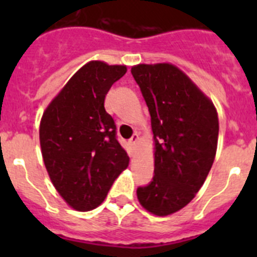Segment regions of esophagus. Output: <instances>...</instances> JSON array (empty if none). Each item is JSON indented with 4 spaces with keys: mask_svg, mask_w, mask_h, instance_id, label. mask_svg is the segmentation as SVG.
I'll use <instances>...</instances> for the list:
<instances>
[{
    "mask_svg": "<svg viewBox=\"0 0 257 257\" xmlns=\"http://www.w3.org/2000/svg\"><path fill=\"white\" fill-rule=\"evenodd\" d=\"M138 140H139V135H138V134H134V135L131 136L130 143L134 145V144H136V143H138Z\"/></svg>",
    "mask_w": 257,
    "mask_h": 257,
    "instance_id": "1",
    "label": "esophagus"
}]
</instances>
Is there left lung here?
Returning <instances> with one entry per match:
<instances>
[{
    "mask_svg": "<svg viewBox=\"0 0 257 257\" xmlns=\"http://www.w3.org/2000/svg\"><path fill=\"white\" fill-rule=\"evenodd\" d=\"M131 74L148 105L156 144L154 176L138 188V199L166 216L187 206L205 183L216 154L217 113L175 65L139 64Z\"/></svg>",
    "mask_w": 257,
    "mask_h": 257,
    "instance_id": "8db88e82",
    "label": "left lung"
}]
</instances>
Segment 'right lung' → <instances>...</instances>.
I'll return each mask as SVG.
<instances>
[{
  "label": "right lung",
  "mask_w": 257,
  "mask_h": 257,
  "mask_svg": "<svg viewBox=\"0 0 257 257\" xmlns=\"http://www.w3.org/2000/svg\"><path fill=\"white\" fill-rule=\"evenodd\" d=\"M124 65L90 61L68 81L40 124L42 157L54 187L70 207L90 211L105 199L128 166L105 95L124 76Z\"/></svg>",
  "instance_id": "add662e5"
}]
</instances>
